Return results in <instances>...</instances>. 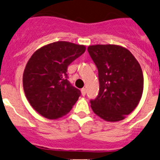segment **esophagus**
Instances as JSON below:
<instances>
[{
  "instance_id": "obj_1",
  "label": "esophagus",
  "mask_w": 160,
  "mask_h": 160,
  "mask_svg": "<svg viewBox=\"0 0 160 160\" xmlns=\"http://www.w3.org/2000/svg\"><path fill=\"white\" fill-rule=\"evenodd\" d=\"M81 92H82V96H85V94H86V88H82V90H81Z\"/></svg>"
}]
</instances>
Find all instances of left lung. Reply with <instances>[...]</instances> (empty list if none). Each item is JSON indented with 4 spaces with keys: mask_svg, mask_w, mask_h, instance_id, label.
<instances>
[{
    "mask_svg": "<svg viewBox=\"0 0 160 160\" xmlns=\"http://www.w3.org/2000/svg\"><path fill=\"white\" fill-rule=\"evenodd\" d=\"M99 72V92L91 107L106 121L124 120L138 105L144 88L142 68L125 47L114 44L88 47Z\"/></svg>",
    "mask_w": 160,
    "mask_h": 160,
    "instance_id": "obj_1",
    "label": "left lung"
}]
</instances>
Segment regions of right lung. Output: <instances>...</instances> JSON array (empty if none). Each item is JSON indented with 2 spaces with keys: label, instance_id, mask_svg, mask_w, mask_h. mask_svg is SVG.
Listing matches in <instances>:
<instances>
[{
  "label": "right lung",
  "instance_id": "1",
  "mask_svg": "<svg viewBox=\"0 0 160 160\" xmlns=\"http://www.w3.org/2000/svg\"><path fill=\"white\" fill-rule=\"evenodd\" d=\"M85 46L58 41L34 52L22 77L25 95L37 113L50 120L70 112L81 95L68 80V67L85 53Z\"/></svg>",
  "mask_w": 160,
  "mask_h": 160
}]
</instances>
